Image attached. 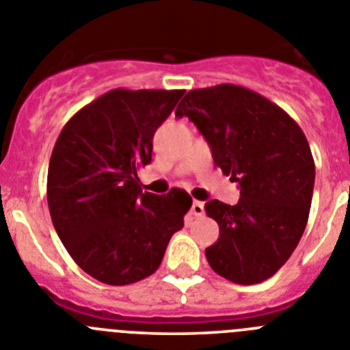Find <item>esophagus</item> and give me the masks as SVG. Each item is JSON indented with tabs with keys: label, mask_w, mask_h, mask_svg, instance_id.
<instances>
[{
	"label": "esophagus",
	"mask_w": 350,
	"mask_h": 350,
	"mask_svg": "<svg viewBox=\"0 0 350 350\" xmlns=\"http://www.w3.org/2000/svg\"><path fill=\"white\" fill-rule=\"evenodd\" d=\"M203 213H205L203 203L202 202H193V205H191V215H194V217H202Z\"/></svg>",
	"instance_id": "obj_1"
}]
</instances>
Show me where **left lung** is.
I'll return each instance as SVG.
<instances>
[{"label": "left lung", "mask_w": 350, "mask_h": 350, "mask_svg": "<svg viewBox=\"0 0 350 350\" xmlns=\"http://www.w3.org/2000/svg\"><path fill=\"white\" fill-rule=\"evenodd\" d=\"M175 116L193 120L213 163L240 185L237 205H205L219 224V240L205 249L210 268L243 286L270 279L308 221L315 165L307 137L282 108L233 83L189 91Z\"/></svg>", "instance_id": "obj_1"}]
</instances>
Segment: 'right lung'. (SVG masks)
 Returning a JSON list of instances; mask_svg holds the SVG:
<instances>
[{"label": "right lung", "mask_w": 350, "mask_h": 350, "mask_svg": "<svg viewBox=\"0 0 350 350\" xmlns=\"http://www.w3.org/2000/svg\"><path fill=\"white\" fill-rule=\"evenodd\" d=\"M184 91L113 89L80 108L52 150L47 202L68 254L108 286L138 282L159 268L193 198L140 189L156 129Z\"/></svg>", "instance_id": "add662e5"}]
</instances>
